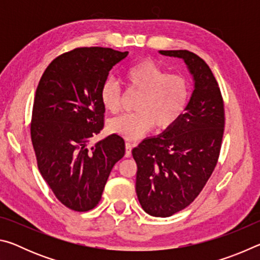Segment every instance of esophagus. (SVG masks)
Returning a JSON list of instances; mask_svg holds the SVG:
<instances>
[{
  "instance_id": "1",
  "label": "esophagus",
  "mask_w": 260,
  "mask_h": 260,
  "mask_svg": "<svg viewBox=\"0 0 260 260\" xmlns=\"http://www.w3.org/2000/svg\"><path fill=\"white\" fill-rule=\"evenodd\" d=\"M125 148H126L125 156L126 157H131V155H132V148H133V144H132L131 142H128V141H127V142L125 143Z\"/></svg>"
}]
</instances>
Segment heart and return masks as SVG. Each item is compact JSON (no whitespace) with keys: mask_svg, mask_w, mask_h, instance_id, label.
<instances>
[{"mask_svg":"<svg viewBox=\"0 0 260 260\" xmlns=\"http://www.w3.org/2000/svg\"><path fill=\"white\" fill-rule=\"evenodd\" d=\"M128 90L138 91L133 113L113 118L108 122L109 131L127 140H136L156 125L164 131L172 127L187 108L190 87L184 77L169 74L152 60H141L124 73ZM100 99L104 109L117 113L120 109V87L109 78L103 82Z\"/></svg>","mask_w":260,"mask_h":260,"instance_id":"b5f03b06","label":"heart"}]
</instances>
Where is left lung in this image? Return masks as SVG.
I'll return each instance as SVG.
<instances>
[{"label":"left lung","instance_id":"left-lung-1","mask_svg":"<svg viewBox=\"0 0 260 260\" xmlns=\"http://www.w3.org/2000/svg\"><path fill=\"white\" fill-rule=\"evenodd\" d=\"M182 58L195 81L180 119L132 150L138 165L136 193L152 217H171L192 203L218 162L225 128L221 91L209 65L188 50H160Z\"/></svg>","mask_w":260,"mask_h":260}]
</instances>
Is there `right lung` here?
I'll return each mask as SVG.
<instances>
[{
  "label": "right lung",
  "instance_id": "right-lung-1",
  "mask_svg": "<svg viewBox=\"0 0 260 260\" xmlns=\"http://www.w3.org/2000/svg\"><path fill=\"white\" fill-rule=\"evenodd\" d=\"M128 55L111 48H76L48 65L39 81L30 139L39 171L56 199L77 212L94 209L125 141L111 134L94 146L104 127L100 90L110 70Z\"/></svg>",
  "mask_w": 260,
  "mask_h": 260
}]
</instances>
